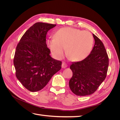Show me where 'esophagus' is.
<instances>
[{"label": "esophagus", "instance_id": "34e87169", "mask_svg": "<svg viewBox=\"0 0 120 120\" xmlns=\"http://www.w3.org/2000/svg\"><path fill=\"white\" fill-rule=\"evenodd\" d=\"M67 64L65 63H62V64H61V68H64L67 67Z\"/></svg>", "mask_w": 120, "mask_h": 120}]
</instances>
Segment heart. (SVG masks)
<instances>
[{"label":"heart","instance_id":"obj_1","mask_svg":"<svg viewBox=\"0 0 120 120\" xmlns=\"http://www.w3.org/2000/svg\"><path fill=\"white\" fill-rule=\"evenodd\" d=\"M46 42L56 59H62L66 48L69 59L72 61H79L85 59L91 52L94 38L89 31L67 27L59 29L54 38L46 39Z\"/></svg>","mask_w":120,"mask_h":120}]
</instances>
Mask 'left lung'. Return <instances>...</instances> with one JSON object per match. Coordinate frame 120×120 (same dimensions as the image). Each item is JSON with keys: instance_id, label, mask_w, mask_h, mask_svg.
Listing matches in <instances>:
<instances>
[{"instance_id": "1", "label": "left lung", "mask_w": 120, "mask_h": 120, "mask_svg": "<svg viewBox=\"0 0 120 120\" xmlns=\"http://www.w3.org/2000/svg\"><path fill=\"white\" fill-rule=\"evenodd\" d=\"M95 45L90 54L82 61L72 63V76L69 86L72 93L79 96L92 95L106 77L109 58L103 42L93 34Z\"/></svg>"}]
</instances>
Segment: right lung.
<instances>
[{
	"instance_id": "add662e5",
	"label": "right lung",
	"mask_w": 120,
	"mask_h": 120,
	"mask_svg": "<svg viewBox=\"0 0 120 120\" xmlns=\"http://www.w3.org/2000/svg\"><path fill=\"white\" fill-rule=\"evenodd\" d=\"M56 24L37 22L25 32L16 46L13 60L17 79L30 92L41 90L61 69V61L53 59L46 35Z\"/></svg>"
}]
</instances>
